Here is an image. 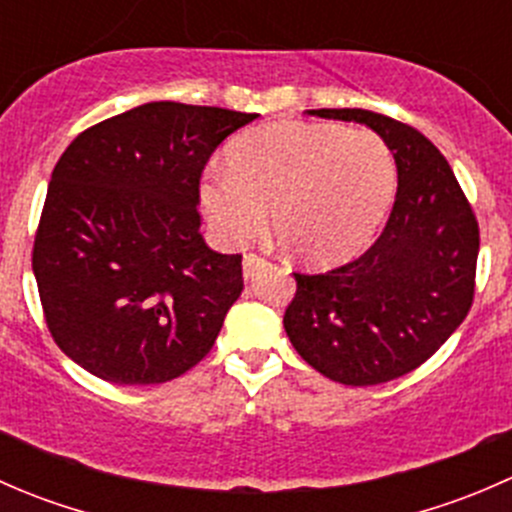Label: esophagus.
Returning <instances> with one entry per match:
<instances>
[{"label":"esophagus","mask_w":512,"mask_h":512,"mask_svg":"<svg viewBox=\"0 0 512 512\" xmlns=\"http://www.w3.org/2000/svg\"><path fill=\"white\" fill-rule=\"evenodd\" d=\"M265 265H267L265 257L250 252V255H245V260H242V275H245V280H252V277H255Z\"/></svg>","instance_id":"1"}]
</instances>
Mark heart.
<instances>
[{"label":"heart","mask_w":512,"mask_h":512,"mask_svg":"<svg viewBox=\"0 0 512 512\" xmlns=\"http://www.w3.org/2000/svg\"><path fill=\"white\" fill-rule=\"evenodd\" d=\"M396 193L389 146L369 131L280 121L252 128L210 168L200 205L232 245L267 223L309 265H337L364 250Z\"/></svg>","instance_id":"b5f03b06"}]
</instances>
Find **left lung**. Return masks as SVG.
<instances>
[{
    "mask_svg": "<svg viewBox=\"0 0 512 512\" xmlns=\"http://www.w3.org/2000/svg\"><path fill=\"white\" fill-rule=\"evenodd\" d=\"M364 123L394 153V210L361 257L319 275L294 272L285 332L327 379L374 386L409 374L461 327L476 292L478 220L448 160L423 133L364 108H319Z\"/></svg>",
    "mask_w": 512,
    "mask_h": 512,
    "instance_id": "1",
    "label": "left lung"
}]
</instances>
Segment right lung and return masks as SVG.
Wrapping results in <instances>:
<instances>
[{
    "instance_id": "right-lung-1",
    "label": "right lung",
    "mask_w": 512,
    "mask_h": 512,
    "mask_svg": "<svg viewBox=\"0 0 512 512\" xmlns=\"http://www.w3.org/2000/svg\"><path fill=\"white\" fill-rule=\"evenodd\" d=\"M257 113L153 101L71 141L51 173L32 267L46 327L111 384H163L213 349L242 255L200 235V175Z\"/></svg>"
}]
</instances>
